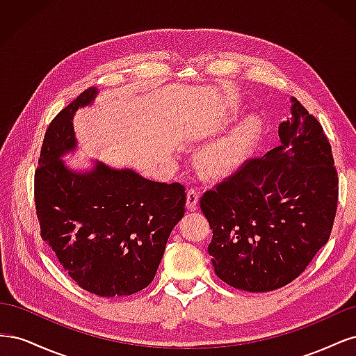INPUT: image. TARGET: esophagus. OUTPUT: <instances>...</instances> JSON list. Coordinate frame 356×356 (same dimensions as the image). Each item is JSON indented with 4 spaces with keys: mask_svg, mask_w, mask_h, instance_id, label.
I'll use <instances>...</instances> for the list:
<instances>
[{
    "mask_svg": "<svg viewBox=\"0 0 356 356\" xmlns=\"http://www.w3.org/2000/svg\"><path fill=\"white\" fill-rule=\"evenodd\" d=\"M197 202H199V190L190 188L187 191V197H186V208L188 211H195L197 208Z\"/></svg>",
    "mask_w": 356,
    "mask_h": 356,
    "instance_id": "esophagus-1",
    "label": "esophagus"
}]
</instances>
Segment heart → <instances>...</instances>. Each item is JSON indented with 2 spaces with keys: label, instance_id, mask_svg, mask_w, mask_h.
Returning a JSON list of instances; mask_svg holds the SVG:
<instances>
[{
  "label": "heart",
  "instance_id": "heart-1",
  "mask_svg": "<svg viewBox=\"0 0 356 356\" xmlns=\"http://www.w3.org/2000/svg\"><path fill=\"white\" fill-rule=\"evenodd\" d=\"M260 129L261 123L257 115H245L229 131L203 147L199 154L202 168L213 177L236 170L252 152Z\"/></svg>",
  "mask_w": 356,
  "mask_h": 356
}]
</instances>
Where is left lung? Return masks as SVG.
Wrapping results in <instances>:
<instances>
[{"label": "left lung", "instance_id": "obj_1", "mask_svg": "<svg viewBox=\"0 0 356 356\" xmlns=\"http://www.w3.org/2000/svg\"><path fill=\"white\" fill-rule=\"evenodd\" d=\"M277 134L281 145L200 199L215 273L250 293L285 286L303 272L328 242L337 209L339 178L319 122L291 98Z\"/></svg>", "mask_w": 356, "mask_h": 356}]
</instances>
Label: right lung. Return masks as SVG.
Masks as SVG:
<instances>
[{
	"mask_svg": "<svg viewBox=\"0 0 356 356\" xmlns=\"http://www.w3.org/2000/svg\"><path fill=\"white\" fill-rule=\"evenodd\" d=\"M90 88L50 123L35 172L41 238L83 289L124 297L152 284L172 229L184 217L186 193L131 168L93 160L74 169L62 157L77 149L74 115L95 102Z\"/></svg>",
	"mask_w": 356,
	"mask_h": 356,
	"instance_id": "add662e5",
	"label": "right lung"
}]
</instances>
